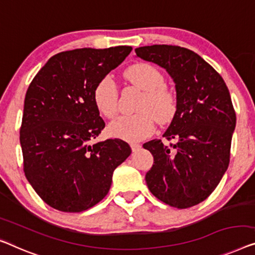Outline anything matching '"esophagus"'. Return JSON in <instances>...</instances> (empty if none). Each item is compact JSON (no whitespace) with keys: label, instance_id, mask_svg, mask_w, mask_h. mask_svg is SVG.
<instances>
[{"label":"esophagus","instance_id":"1","mask_svg":"<svg viewBox=\"0 0 255 255\" xmlns=\"http://www.w3.org/2000/svg\"><path fill=\"white\" fill-rule=\"evenodd\" d=\"M130 147H131L132 152H136L140 149V144L139 143H130Z\"/></svg>","mask_w":255,"mask_h":255}]
</instances>
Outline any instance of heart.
Here are the masks:
<instances>
[{
    "label": "heart",
    "mask_w": 255,
    "mask_h": 255,
    "mask_svg": "<svg viewBox=\"0 0 255 255\" xmlns=\"http://www.w3.org/2000/svg\"><path fill=\"white\" fill-rule=\"evenodd\" d=\"M126 78L144 91L138 106V113L119 117L109 126V134L113 137L137 142L146 138L154 130L155 119L159 124H167L176 112V97L165 87L161 72L147 63H137L126 71ZM96 108L106 118H113L118 112V90L113 79L106 75L94 89Z\"/></svg>",
    "instance_id": "obj_1"
}]
</instances>
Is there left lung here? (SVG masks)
I'll return each instance as SVG.
<instances>
[{
  "label": "left lung",
  "instance_id": "1",
  "mask_svg": "<svg viewBox=\"0 0 255 255\" xmlns=\"http://www.w3.org/2000/svg\"><path fill=\"white\" fill-rule=\"evenodd\" d=\"M135 52L164 67L176 89V112L164 134L175 143L143 144L154 159L145 175L147 188L169 206H195L214 191L229 166L236 127L229 90L221 75L187 48L154 44Z\"/></svg>",
  "mask_w": 255,
  "mask_h": 255
}]
</instances>
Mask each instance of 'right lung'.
<instances>
[{
    "label": "right lung",
    "mask_w": 255,
    "mask_h": 255,
    "mask_svg": "<svg viewBox=\"0 0 255 255\" xmlns=\"http://www.w3.org/2000/svg\"><path fill=\"white\" fill-rule=\"evenodd\" d=\"M131 49L119 45L59 52L26 91L20 127L25 176L55 210L78 213L100 203L115 169L131 153L123 139L90 143L105 127L94 102L95 87Z\"/></svg>",
    "instance_id": "1"
}]
</instances>
